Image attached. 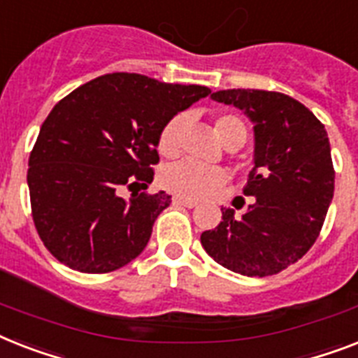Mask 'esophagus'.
<instances>
[{"label": "esophagus", "mask_w": 358, "mask_h": 358, "mask_svg": "<svg viewBox=\"0 0 358 358\" xmlns=\"http://www.w3.org/2000/svg\"><path fill=\"white\" fill-rule=\"evenodd\" d=\"M173 202H174V204H178V206H184V208H194V206H196V202H194V200L182 199V196H174Z\"/></svg>", "instance_id": "esophagus-1"}]
</instances>
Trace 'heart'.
I'll list each match as a JSON object with an SVG mask.
<instances>
[{
  "mask_svg": "<svg viewBox=\"0 0 358 358\" xmlns=\"http://www.w3.org/2000/svg\"><path fill=\"white\" fill-rule=\"evenodd\" d=\"M187 117L174 115L162 127L158 134V152L164 158H176L182 149V136H184ZM215 132L219 134L222 143L229 149H235L245 143L246 127L234 113H220L215 119ZM228 180V174L220 167H208L194 162H178L165 167L159 174V184L167 191L178 194L182 199L199 200L211 194L215 189L222 187Z\"/></svg>",
  "mask_w": 358,
  "mask_h": 358,
  "instance_id": "obj_1",
  "label": "heart"
}]
</instances>
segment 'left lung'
Returning <instances> with one entry per match:
<instances>
[{
  "label": "left lung",
  "instance_id": "1",
  "mask_svg": "<svg viewBox=\"0 0 358 358\" xmlns=\"http://www.w3.org/2000/svg\"><path fill=\"white\" fill-rule=\"evenodd\" d=\"M211 97L245 110L255 124V165L245 185L254 204L243 219L222 209V222L200 243L231 272L274 275L320 235L335 191L329 138L315 113L280 92L220 90Z\"/></svg>",
  "mask_w": 358,
  "mask_h": 358
}]
</instances>
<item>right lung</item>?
<instances>
[{
  "instance_id": "obj_1",
  "label": "right lung",
  "mask_w": 358,
  "mask_h": 358,
  "mask_svg": "<svg viewBox=\"0 0 358 358\" xmlns=\"http://www.w3.org/2000/svg\"><path fill=\"white\" fill-rule=\"evenodd\" d=\"M211 90L108 73L78 86L43 121L29 156L34 228L69 268L106 274L136 259L154 220L171 204L165 191L119 196L154 178L158 134Z\"/></svg>"
}]
</instances>
